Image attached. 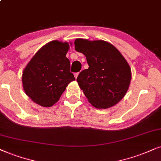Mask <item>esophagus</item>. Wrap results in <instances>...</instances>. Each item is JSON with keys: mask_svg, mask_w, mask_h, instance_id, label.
Here are the masks:
<instances>
[{"mask_svg": "<svg viewBox=\"0 0 161 161\" xmlns=\"http://www.w3.org/2000/svg\"><path fill=\"white\" fill-rule=\"evenodd\" d=\"M79 73H76V74H74V76H75V78H77V76H79Z\"/></svg>", "mask_w": 161, "mask_h": 161, "instance_id": "obj_1", "label": "esophagus"}]
</instances>
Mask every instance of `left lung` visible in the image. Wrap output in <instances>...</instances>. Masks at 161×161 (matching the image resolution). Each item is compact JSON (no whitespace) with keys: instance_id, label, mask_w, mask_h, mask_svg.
I'll return each mask as SVG.
<instances>
[{"instance_id":"obj_1","label":"left lung","mask_w":161,"mask_h":161,"mask_svg":"<svg viewBox=\"0 0 161 161\" xmlns=\"http://www.w3.org/2000/svg\"><path fill=\"white\" fill-rule=\"evenodd\" d=\"M75 50L86 56L89 68L76 80L88 102L97 108H108L123 98L131 72L127 61L114 46L103 40L77 38Z\"/></svg>"}]
</instances>
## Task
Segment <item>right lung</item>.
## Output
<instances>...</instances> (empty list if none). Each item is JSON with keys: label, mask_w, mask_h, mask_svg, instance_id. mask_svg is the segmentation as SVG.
Listing matches in <instances>:
<instances>
[{"label": "right lung", "mask_w": 161, "mask_h": 161, "mask_svg": "<svg viewBox=\"0 0 161 161\" xmlns=\"http://www.w3.org/2000/svg\"><path fill=\"white\" fill-rule=\"evenodd\" d=\"M69 48L68 42L52 41L42 47L24 68V90L36 104L53 106L69 83L75 80L70 72V61L66 57Z\"/></svg>", "instance_id": "obj_1"}]
</instances>
